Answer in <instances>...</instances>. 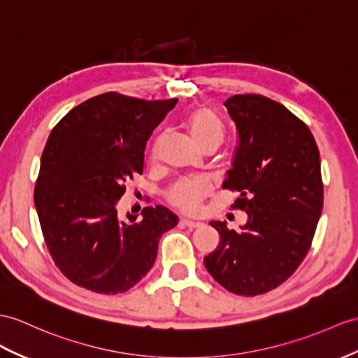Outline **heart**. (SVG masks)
<instances>
[{"instance_id": "obj_1", "label": "heart", "mask_w": 358, "mask_h": 358, "mask_svg": "<svg viewBox=\"0 0 358 358\" xmlns=\"http://www.w3.org/2000/svg\"><path fill=\"white\" fill-rule=\"evenodd\" d=\"M202 194L193 182H182L173 189V203L182 209H193L199 205Z\"/></svg>"}]
</instances>
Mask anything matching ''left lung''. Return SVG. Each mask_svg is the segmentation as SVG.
<instances>
[{"instance_id": "left-lung-1", "label": "left lung", "mask_w": 358, "mask_h": 358, "mask_svg": "<svg viewBox=\"0 0 358 358\" xmlns=\"http://www.w3.org/2000/svg\"><path fill=\"white\" fill-rule=\"evenodd\" d=\"M176 103L106 92L51 130L34 205L51 258L76 285L103 294L132 289L153 267L162 234L178 224L161 205L117 209L126 180L143 174L152 132Z\"/></svg>"}]
</instances>
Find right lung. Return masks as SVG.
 Wrapping results in <instances>:
<instances>
[{"label": "right lung", "instance_id": "obj_1", "mask_svg": "<svg viewBox=\"0 0 358 358\" xmlns=\"http://www.w3.org/2000/svg\"><path fill=\"white\" fill-rule=\"evenodd\" d=\"M238 141L223 188L238 191L246 219L220 235L205 267L226 290L257 296L276 289L308 254L324 205L320 156L303 121L281 103L237 94L224 103Z\"/></svg>", "mask_w": 358, "mask_h": 358}]
</instances>
